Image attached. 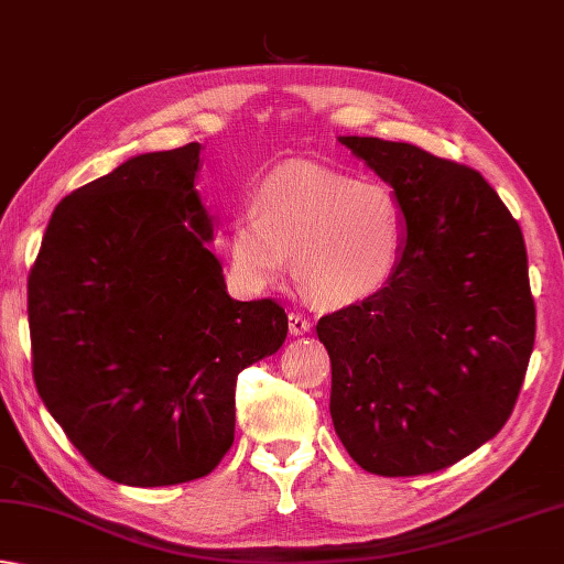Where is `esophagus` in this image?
<instances>
[{"instance_id": "1", "label": "esophagus", "mask_w": 564, "mask_h": 564, "mask_svg": "<svg viewBox=\"0 0 564 564\" xmlns=\"http://www.w3.org/2000/svg\"><path fill=\"white\" fill-rule=\"evenodd\" d=\"M310 328H312V322L306 316H302V314H290V334L292 336H304V334H310Z\"/></svg>"}]
</instances>
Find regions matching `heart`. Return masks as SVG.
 <instances>
[{
    "mask_svg": "<svg viewBox=\"0 0 564 564\" xmlns=\"http://www.w3.org/2000/svg\"><path fill=\"white\" fill-rule=\"evenodd\" d=\"M408 248V214L388 184L316 164L272 174L252 216L230 220L228 254L250 290L282 282L294 258L300 290L318 306L373 300L395 278Z\"/></svg>",
    "mask_w": 564,
    "mask_h": 564,
    "instance_id": "heart-1",
    "label": "heart"
}]
</instances>
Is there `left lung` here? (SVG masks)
Listing matches in <instances>:
<instances>
[{"label": "left lung", "mask_w": 564, "mask_h": 564, "mask_svg": "<svg viewBox=\"0 0 564 564\" xmlns=\"http://www.w3.org/2000/svg\"><path fill=\"white\" fill-rule=\"evenodd\" d=\"M390 184L408 248L373 300L318 318L332 420L360 469L432 474L496 437L535 344L523 232L474 169L408 142L338 137Z\"/></svg>", "instance_id": "obj_1"}]
</instances>
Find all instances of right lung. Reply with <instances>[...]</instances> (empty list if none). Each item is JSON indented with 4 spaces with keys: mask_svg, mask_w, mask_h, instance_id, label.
Returning <instances> with one entry per match:
<instances>
[{
    "mask_svg": "<svg viewBox=\"0 0 564 564\" xmlns=\"http://www.w3.org/2000/svg\"><path fill=\"white\" fill-rule=\"evenodd\" d=\"M200 144L127 159L53 210L29 272L36 390L95 471L127 486L210 474L242 368L280 350L274 300L238 302L194 186Z\"/></svg>",
    "mask_w": 564,
    "mask_h": 564,
    "instance_id": "add662e5",
    "label": "right lung"
}]
</instances>
